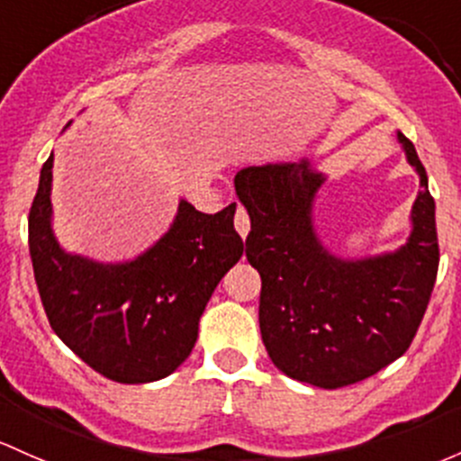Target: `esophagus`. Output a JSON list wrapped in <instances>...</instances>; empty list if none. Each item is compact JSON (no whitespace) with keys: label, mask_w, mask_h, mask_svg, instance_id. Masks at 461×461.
Returning a JSON list of instances; mask_svg holds the SVG:
<instances>
[{"label":"esophagus","mask_w":461,"mask_h":461,"mask_svg":"<svg viewBox=\"0 0 461 461\" xmlns=\"http://www.w3.org/2000/svg\"><path fill=\"white\" fill-rule=\"evenodd\" d=\"M234 227H236V231H239L240 236H245L249 234V214H247V210L243 205H239L236 207V214H234Z\"/></svg>","instance_id":"obj_1"}]
</instances>
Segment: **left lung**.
Here are the masks:
<instances>
[{"label": "left lung", "instance_id": "1", "mask_svg": "<svg viewBox=\"0 0 461 461\" xmlns=\"http://www.w3.org/2000/svg\"><path fill=\"white\" fill-rule=\"evenodd\" d=\"M418 169L413 231L395 254L342 260L312 225L322 174L307 161L245 167L236 194L251 218L245 256L258 269V322L271 362L289 377L340 389L375 375L413 342L435 278L439 245L435 201L413 143L397 134Z\"/></svg>", "mask_w": 461, "mask_h": 461}]
</instances>
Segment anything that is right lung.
<instances>
[{"label": "right lung", "mask_w": 461, "mask_h": 461, "mask_svg": "<svg viewBox=\"0 0 461 461\" xmlns=\"http://www.w3.org/2000/svg\"><path fill=\"white\" fill-rule=\"evenodd\" d=\"M52 157L28 214L35 283L52 331L90 369L121 384L161 380L192 353L216 285L243 256L236 203L203 214L181 201L174 225L132 263L70 256L50 230Z\"/></svg>", "instance_id": "add662e5"}]
</instances>
